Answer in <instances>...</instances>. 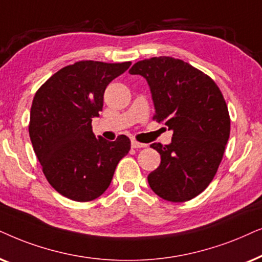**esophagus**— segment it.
<instances>
[{"label": "esophagus", "instance_id": "esophagus-1", "mask_svg": "<svg viewBox=\"0 0 262 262\" xmlns=\"http://www.w3.org/2000/svg\"><path fill=\"white\" fill-rule=\"evenodd\" d=\"M146 144H141V142H138L135 140H132V147L133 148H142V147H146Z\"/></svg>", "mask_w": 262, "mask_h": 262}]
</instances>
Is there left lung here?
<instances>
[{"instance_id": "8db88e82", "label": "left lung", "mask_w": 262, "mask_h": 262, "mask_svg": "<svg viewBox=\"0 0 262 262\" xmlns=\"http://www.w3.org/2000/svg\"><path fill=\"white\" fill-rule=\"evenodd\" d=\"M129 73L146 79L153 118L173 132L169 145H151L162 160L147 176L149 187L164 200H190L211 183L224 155L230 135L224 97L210 76L167 56L139 61Z\"/></svg>"}]
</instances>
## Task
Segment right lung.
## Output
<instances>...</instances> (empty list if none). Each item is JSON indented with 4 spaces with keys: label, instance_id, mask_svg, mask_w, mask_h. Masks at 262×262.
Here are the masks:
<instances>
[{
    "label": "right lung",
    "instance_id": "add662e5",
    "mask_svg": "<svg viewBox=\"0 0 262 262\" xmlns=\"http://www.w3.org/2000/svg\"><path fill=\"white\" fill-rule=\"evenodd\" d=\"M130 62L80 61L55 73L34 96L29 133L48 182L74 201L100 196L117 164L130 149V140L96 138L92 118L103 109L104 92Z\"/></svg>",
    "mask_w": 262,
    "mask_h": 262
}]
</instances>
